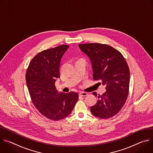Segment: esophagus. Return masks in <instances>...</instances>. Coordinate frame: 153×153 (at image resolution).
<instances>
[{
	"label": "esophagus",
	"instance_id": "obj_1",
	"mask_svg": "<svg viewBox=\"0 0 153 153\" xmlns=\"http://www.w3.org/2000/svg\"><path fill=\"white\" fill-rule=\"evenodd\" d=\"M88 93L87 92H80L79 93V96H82V97H85L86 95H88Z\"/></svg>",
	"mask_w": 153,
	"mask_h": 153
}]
</instances>
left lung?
<instances>
[{"mask_svg":"<svg viewBox=\"0 0 153 153\" xmlns=\"http://www.w3.org/2000/svg\"><path fill=\"white\" fill-rule=\"evenodd\" d=\"M80 50L89 58L95 80H101L106 91L97 95L91 108L97 117L106 119L116 115L125 105L129 92V69L123 56L112 47L98 43L79 44Z\"/></svg>","mask_w":153,"mask_h":153,"instance_id":"obj_1","label":"left lung"}]
</instances>
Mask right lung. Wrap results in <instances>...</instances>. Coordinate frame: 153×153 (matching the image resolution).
Instances as JSON below:
<instances>
[{
  "mask_svg": "<svg viewBox=\"0 0 153 153\" xmlns=\"http://www.w3.org/2000/svg\"><path fill=\"white\" fill-rule=\"evenodd\" d=\"M69 47L61 45L38 53L29 64L25 78L33 105L50 120L58 121L69 115L78 99L76 92L59 93L55 87L60 78L62 56Z\"/></svg>",
  "mask_w": 153,
  "mask_h": 153,
  "instance_id": "add662e5",
  "label": "right lung"
}]
</instances>
